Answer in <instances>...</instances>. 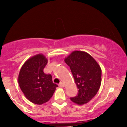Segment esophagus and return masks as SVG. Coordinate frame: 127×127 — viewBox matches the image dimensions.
I'll use <instances>...</instances> for the list:
<instances>
[{
    "mask_svg": "<svg viewBox=\"0 0 127 127\" xmlns=\"http://www.w3.org/2000/svg\"><path fill=\"white\" fill-rule=\"evenodd\" d=\"M59 87H64V85L63 83L61 82L59 84Z\"/></svg>",
    "mask_w": 127,
    "mask_h": 127,
    "instance_id": "obj_1",
    "label": "esophagus"
}]
</instances>
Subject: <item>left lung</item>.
<instances>
[{
	"instance_id": "obj_1",
	"label": "left lung",
	"mask_w": 127,
	"mask_h": 127,
	"mask_svg": "<svg viewBox=\"0 0 127 127\" xmlns=\"http://www.w3.org/2000/svg\"><path fill=\"white\" fill-rule=\"evenodd\" d=\"M64 61L70 67L79 89L77 95L71 98V100L78 105L88 103L95 97L100 88V66L90 55L83 51H74L65 58Z\"/></svg>"
}]
</instances>
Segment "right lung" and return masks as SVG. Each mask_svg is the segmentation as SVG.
<instances>
[{"mask_svg":"<svg viewBox=\"0 0 127 127\" xmlns=\"http://www.w3.org/2000/svg\"><path fill=\"white\" fill-rule=\"evenodd\" d=\"M47 63L48 60L43 54L29 58L21 67L18 77L26 98L36 104L49 101L58 87L52 81V75L43 72Z\"/></svg>","mask_w":127,"mask_h":127,"instance_id":"right-lung-1","label":"right lung"}]
</instances>
